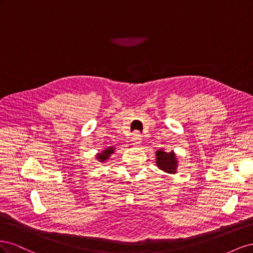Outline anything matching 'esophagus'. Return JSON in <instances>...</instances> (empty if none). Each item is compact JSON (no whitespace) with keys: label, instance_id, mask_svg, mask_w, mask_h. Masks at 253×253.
<instances>
[{"label":"esophagus","instance_id":"esophagus-1","mask_svg":"<svg viewBox=\"0 0 253 253\" xmlns=\"http://www.w3.org/2000/svg\"><path fill=\"white\" fill-rule=\"evenodd\" d=\"M141 134L138 132V131H135L134 133H133V135H132V143L134 144V145H137V144H139L140 142H141Z\"/></svg>","mask_w":253,"mask_h":253}]
</instances>
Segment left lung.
<instances>
[{"instance_id":"obj_1","label":"left lung","mask_w":253,"mask_h":253,"mask_svg":"<svg viewBox=\"0 0 253 253\" xmlns=\"http://www.w3.org/2000/svg\"><path fill=\"white\" fill-rule=\"evenodd\" d=\"M156 165L160 170L165 171L166 173H176L177 159H176L174 152L167 153L164 151H157Z\"/></svg>"}]
</instances>
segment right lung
I'll return each instance as SVG.
<instances>
[{
    "mask_svg": "<svg viewBox=\"0 0 253 253\" xmlns=\"http://www.w3.org/2000/svg\"><path fill=\"white\" fill-rule=\"evenodd\" d=\"M113 153H114V149H113V148L106 149V150H104L102 153H99L98 156H97V159L100 160L101 163H102V162H105L106 159H109L110 155L113 154Z\"/></svg>",
    "mask_w": 253,
    "mask_h": 253,
    "instance_id": "obj_1",
    "label": "right lung"
}]
</instances>
